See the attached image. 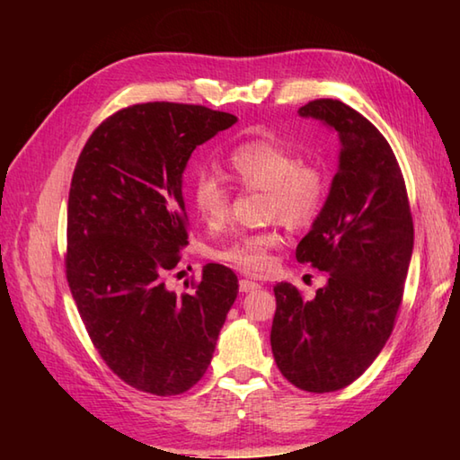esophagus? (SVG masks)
I'll return each instance as SVG.
<instances>
[{
    "instance_id": "esophagus-1",
    "label": "esophagus",
    "mask_w": 460,
    "mask_h": 460,
    "mask_svg": "<svg viewBox=\"0 0 460 460\" xmlns=\"http://www.w3.org/2000/svg\"><path fill=\"white\" fill-rule=\"evenodd\" d=\"M257 288H261V285H259V282H255V280H249V279H241L239 280V290L241 292H252V290H257Z\"/></svg>"
}]
</instances>
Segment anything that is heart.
I'll use <instances>...</instances> for the list:
<instances>
[{"mask_svg":"<svg viewBox=\"0 0 460 460\" xmlns=\"http://www.w3.org/2000/svg\"><path fill=\"white\" fill-rule=\"evenodd\" d=\"M225 165L241 188L265 191V217L277 219L292 231L308 229L324 211L330 195L326 170L300 155L272 136L237 144ZM188 195L198 217L217 227L229 215V191L209 173H195ZM279 233L265 229L241 235L217 251V259L245 272H261L270 265V251L279 245Z\"/></svg>","mask_w":460,"mask_h":460,"instance_id":"heart-1","label":"heart"}]
</instances>
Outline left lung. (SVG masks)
Returning a JSON list of instances; mask_svg holds the SVG:
<instances>
[{
	"mask_svg": "<svg viewBox=\"0 0 460 460\" xmlns=\"http://www.w3.org/2000/svg\"><path fill=\"white\" fill-rule=\"evenodd\" d=\"M340 136L328 203L296 261L324 270L312 300L290 282L275 287L270 346L280 374L310 394L349 385L392 336L413 252V217L402 168L374 124L341 101L298 109Z\"/></svg>",
	"mask_w": 460,
	"mask_h": 460,
	"instance_id": "1",
	"label": "left lung"
}]
</instances>
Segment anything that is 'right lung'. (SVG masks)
<instances>
[{"label":"right lung","mask_w":460,"mask_h":460,"mask_svg":"<svg viewBox=\"0 0 460 460\" xmlns=\"http://www.w3.org/2000/svg\"><path fill=\"white\" fill-rule=\"evenodd\" d=\"M235 122L201 104H132L109 116L76 160L68 288L104 364L140 392L168 397L198 384L237 298V275L217 262L181 296L164 282L188 245L185 164Z\"/></svg>","instance_id":"add662e5"}]
</instances>
